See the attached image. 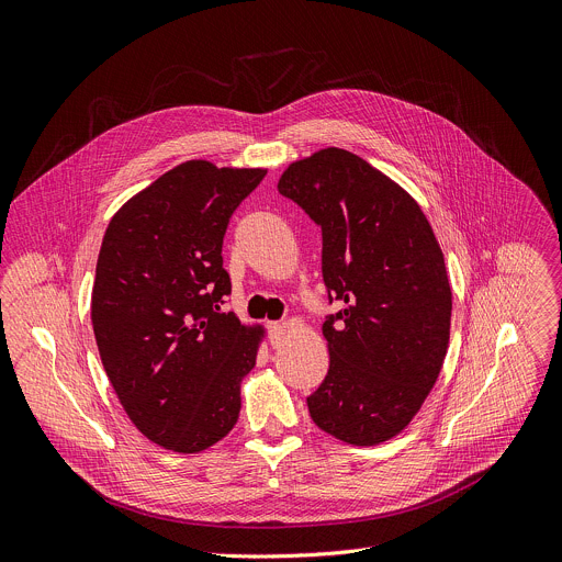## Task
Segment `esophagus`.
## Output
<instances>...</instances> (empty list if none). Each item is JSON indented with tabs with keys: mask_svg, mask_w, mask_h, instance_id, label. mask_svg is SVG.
Segmentation results:
<instances>
[{
	"mask_svg": "<svg viewBox=\"0 0 562 562\" xmlns=\"http://www.w3.org/2000/svg\"><path fill=\"white\" fill-rule=\"evenodd\" d=\"M285 334H288V329H285V325H283V323H270V341H272V346H274V348L283 346V341H285Z\"/></svg>",
	"mask_w": 562,
	"mask_h": 562,
	"instance_id": "obj_1",
	"label": "esophagus"
}]
</instances>
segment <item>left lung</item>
I'll return each instance as SVG.
<instances>
[{
    "instance_id": "obj_1",
    "label": "left lung",
    "mask_w": 562,
    "mask_h": 562,
    "mask_svg": "<svg viewBox=\"0 0 562 562\" xmlns=\"http://www.w3.org/2000/svg\"><path fill=\"white\" fill-rule=\"evenodd\" d=\"M279 192L323 233V281L341 310L321 331L329 370L312 420L348 445L401 434L431 392L452 325V285L418 201L344 148L292 161Z\"/></svg>"
}]
</instances>
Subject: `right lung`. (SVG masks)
<instances>
[{
    "mask_svg": "<svg viewBox=\"0 0 562 562\" xmlns=\"http://www.w3.org/2000/svg\"><path fill=\"white\" fill-rule=\"evenodd\" d=\"M266 172L183 161L105 228L90 301L99 357L128 418L166 450L203 452L239 420L266 327L221 312L231 294L221 248Z\"/></svg>",
    "mask_w": 562,
    "mask_h": 562,
    "instance_id": "obj_1",
    "label": "right lung"
}]
</instances>
